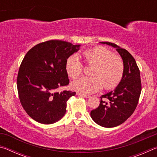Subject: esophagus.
Returning a JSON list of instances; mask_svg holds the SVG:
<instances>
[{"mask_svg":"<svg viewBox=\"0 0 157 157\" xmlns=\"http://www.w3.org/2000/svg\"><path fill=\"white\" fill-rule=\"evenodd\" d=\"M77 95H79V96L84 97V98H89L90 97V95H84V94H80V93H78V94H77Z\"/></svg>","mask_w":157,"mask_h":157,"instance_id":"esophagus-1","label":"esophagus"}]
</instances>
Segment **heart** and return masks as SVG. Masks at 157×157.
<instances>
[{
	"instance_id": "1",
	"label": "heart",
	"mask_w": 157,
	"mask_h": 157,
	"mask_svg": "<svg viewBox=\"0 0 157 157\" xmlns=\"http://www.w3.org/2000/svg\"><path fill=\"white\" fill-rule=\"evenodd\" d=\"M83 57L87 65L93 66L89 78H82L73 82L71 87L75 91L89 94L98 92L104 87L111 90L118 86L123 79L124 64L122 58L105 46H98L83 52ZM66 70L73 79L80 77L84 66L75 55L68 58Z\"/></svg>"
}]
</instances>
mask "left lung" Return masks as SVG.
<instances>
[{
	"label": "left lung",
	"instance_id": "left-lung-1",
	"mask_svg": "<svg viewBox=\"0 0 157 157\" xmlns=\"http://www.w3.org/2000/svg\"><path fill=\"white\" fill-rule=\"evenodd\" d=\"M102 44L116 48L124 62V72L116 89L100 97V105L91 111V116L100 126L113 127L123 123L136 109L141 92V81L136 61L127 50L111 42Z\"/></svg>",
	"mask_w": 157,
	"mask_h": 157
}]
</instances>
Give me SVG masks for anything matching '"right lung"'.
Returning a JSON list of instances; mask_svg holds the SVG:
<instances>
[{
    "mask_svg": "<svg viewBox=\"0 0 157 157\" xmlns=\"http://www.w3.org/2000/svg\"><path fill=\"white\" fill-rule=\"evenodd\" d=\"M79 47L70 42L50 40L26 53L18 70L17 89L23 108L35 121L52 124L64 116L66 102L76 93L55 90L68 85L66 62Z\"/></svg>",
    "mask_w": 157,
    "mask_h": 157,
    "instance_id": "right-lung-1",
    "label": "right lung"
}]
</instances>
